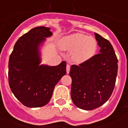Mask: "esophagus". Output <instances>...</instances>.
Instances as JSON below:
<instances>
[{"label": "esophagus", "mask_w": 128, "mask_h": 128, "mask_svg": "<svg viewBox=\"0 0 128 128\" xmlns=\"http://www.w3.org/2000/svg\"><path fill=\"white\" fill-rule=\"evenodd\" d=\"M66 73H67V74H68L70 72V66L69 65H66Z\"/></svg>", "instance_id": "1"}]
</instances>
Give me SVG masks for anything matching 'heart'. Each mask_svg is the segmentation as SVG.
<instances>
[{"mask_svg":"<svg viewBox=\"0 0 128 128\" xmlns=\"http://www.w3.org/2000/svg\"><path fill=\"white\" fill-rule=\"evenodd\" d=\"M61 49L71 51V58L77 63L88 62L96 54L98 42L94 37L76 32L66 35L60 41Z\"/></svg>","mask_w":128,"mask_h":128,"instance_id":"heart-1","label":"heart"}]
</instances>
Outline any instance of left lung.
<instances>
[{"mask_svg": "<svg viewBox=\"0 0 128 128\" xmlns=\"http://www.w3.org/2000/svg\"><path fill=\"white\" fill-rule=\"evenodd\" d=\"M99 54L79 66H71V98L80 109L92 110L102 106L110 98L115 86L118 60L112 44L95 33Z\"/></svg>", "mask_w": 128, "mask_h": 128, "instance_id": "left-lung-1", "label": "left lung"}]
</instances>
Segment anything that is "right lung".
I'll use <instances>...</instances> for the list:
<instances>
[{
  "label": "right lung",
  "instance_id": "1",
  "mask_svg": "<svg viewBox=\"0 0 128 128\" xmlns=\"http://www.w3.org/2000/svg\"><path fill=\"white\" fill-rule=\"evenodd\" d=\"M52 35L50 28L44 26L30 29L18 40L10 55V87L16 98L27 107L47 104L55 86L66 73L65 61L57 66L40 65L41 47Z\"/></svg>",
  "mask_w": 128,
  "mask_h": 128
}]
</instances>
